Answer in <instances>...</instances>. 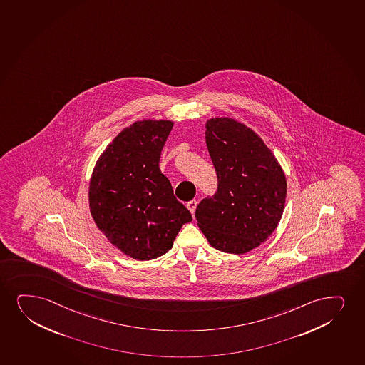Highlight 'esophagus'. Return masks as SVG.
<instances>
[{
	"label": "esophagus",
	"mask_w": 365,
	"mask_h": 365,
	"mask_svg": "<svg viewBox=\"0 0 365 365\" xmlns=\"http://www.w3.org/2000/svg\"><path fill=\"white\" fill-rule=\"evenodd\" d=\"M197 205H198L197 200H190V202H187V207H188L189 212H192V214H194V212H195Z\"/></svg>",
	"instance_id": "34e87169"
}]
</instances>
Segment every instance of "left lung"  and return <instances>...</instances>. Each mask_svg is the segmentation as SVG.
<instances>
[{
	"mask_svg": "<svg viewBox=\"0 0 365 365\" xmlns=\"http://www.w3.org/2000/svg\"><path fill=\"white\" fill-rule=\"evenodd\" d=\"M205 141L219 185L215 195L197 207L199 229L221 252H250L279 224L285 173L261 136L236 119H207Z\"/></svg>",
	"mask_w": 365,
	"mask_h": 365,
	"instance_id": "obj_1",
	"label": "left lung"
}]
</instances>
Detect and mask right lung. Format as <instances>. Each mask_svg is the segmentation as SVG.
Returning <instances> with one entry per match:
<instances>
[{"mask_svg":"<svg viewBox=\"0 0 365 365\" xmlns=\"http://www.w3.org/2000/svg\"><path fill=\"white\" fill-rule=\"evenodd\" d=\"M172 128L165 119L133 123L101 153L91 176L92 219L113 246L138 261L163 256L192 221L158 167Z\"/></svg>","mask_w":365,"mask_h":365,"instance_id":"add662e5","label":"right lung"}]
</instances>
